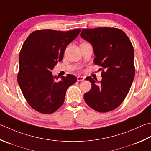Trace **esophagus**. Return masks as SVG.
<instances>
[{
  "label": "esophagus",
  "instance_id": "1",
  "mask_svg": "<svg viewBox=\"0 0 151 151\" xmlns=\"http://www.w3.org/2000/svg\"><path fill=\"white\" fill-rule=\"evenodd\" d=\"M84 76H77V81L79 82V81H84Z\"/></svg>",
  "mask_w": 151,
  "mask_h": 151
}]
</instances>
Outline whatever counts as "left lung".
I'll return each instance as SVG.
<instances>
[{
	"label": "left lung",
	"instance_id": "obj_1",
	"mask_svg": "<svg viewBox=\"0 0 151 151\" xmlns=\"http://www.w3.org/2000/svg\"><path fill=\"white\" fill-rule=\"evenodd\" d=\"M81 37L92 45L94 63L104 69L98 83L90 76L86 78L91 83V88L84 93L85 101L100 113L113 111L124 100L134 78L131 41L124 32L111 27L82 29Z\"/></svg>",
	"mask_w": 151,
	"mask_h": 151
}]
</instances>
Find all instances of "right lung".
Returning <instances> with one entry per match:
<instances>
[{"mask_svg": "<svg viewBox=\"0 0 151 151\" xmlns=\"http://www.w3.org/2000/svg\"><path fill=\"white\" fill-rule=\"evenodd\" d=\"M81 29L69 31H35L29 35L20 51L17 82L27 101L42 114L54 113L63 105L67 88L77 81L67 74L60 81L52 75L67 46L77 37Z\"/></svg>", "mask_w": 151, "mask_h": 151, "instance_id": "obj_1", "label": "right lung"}]
</instances>
